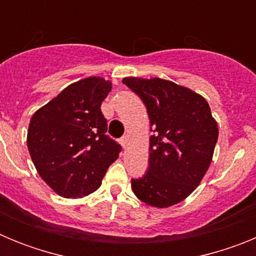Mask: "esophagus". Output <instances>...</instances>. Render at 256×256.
<instances>
[{
    "mask_svg": "<svg viewBox=\"0 0 256 256\" xmlns=\"http://www.w3.org/2000/svg\"><path fill=\"white\" fill-rule=\"evenodd\" d=\"M120 144H122V146H123V148H126V146H128V137H126V136L122 137V138H120Z\"/></svg>",
    "mask_w": 256,
    "mask_h": 256,
    "instance_id": "1",
    "label": "esophagus"
}]
</instances>
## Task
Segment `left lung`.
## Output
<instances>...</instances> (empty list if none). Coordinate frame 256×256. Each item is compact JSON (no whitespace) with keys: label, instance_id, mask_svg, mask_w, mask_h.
<instances>
[{"label":"left lung","instance_id":"left-lung-1","mask_svg":"<svg viewBox=\"0 0 256 256\" xmlns=\"http://www.w3.org/2000/svg\"><path fill=\"white\" fill-rule=\"evenodd\" d=\"M123 83L148 108L152 136L148 173L132 180L134 195L155 208H169L195 191L212 164L218 124L204 97L162 78L128 76Z\"/></svg>","mask_w":256,"mask_h":256}]
</instances>
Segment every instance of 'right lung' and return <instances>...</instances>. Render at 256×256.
<instances>
[{
    "label": "right lung",
    "instance_id": "add662e5",
    "mask_svg": "<svg viewBox=\"0 0 256 256\" xmlns=\"http://www.w3.org/2000/svg\"><path fill=\"white\" fill-rule=\"evenodd\" d=\"M112 82L88 76L64 88L38 108L29 123L26 144L40 178L58 195L84 198L102 183L122 146L105 134L101 104Z\"/></svg>",
    "mask_w": 256,
    "mask_h": 256
}]
</instances>
